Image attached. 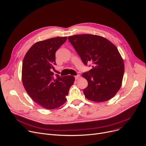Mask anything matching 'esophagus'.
<instances>
[{"mask_svg":"<svg viewBox=\"0 0 146 146\" xmlns=\"http://www.w3.org/2000/svg\"><path fill=\"white\" fill-rule=\"evenodd\" d=\"M74 77H75V79L76 80H78L80 78V75L79 74H77V76H75Z\"/></svg>","mask_w":146,"mask_h":146,"instance_id":"obj_1","label":"esophagus"}]
</instances>
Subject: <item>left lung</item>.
<instances>
[{"mask_svg": "<svg viewBox=\"0 0 146 146\" xmlns=\"http://www.w3.org/2000/svg\"><path fill=\"white\" fill-rule=\"evenodd\" d=\"M84 65L90 62L92 69L83 73L88 82L83 90L86 98L103 102L115 96L121 86L124 72L122 57L107 38L94 35H77L68 37Z\"/></svg>", "mask_w": 146, "mask_h": 146, "instance_id": "left-lung-1", "label": "left lung"}]
</instances>
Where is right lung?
Listing matches in <instances>:
<instances>
[{
    "label": "right lung",
    "mask_w": 146,
    "mask_h": 146,
    "mask_svg": "<svg viewBox=\"0 0 146 146\" xmlns=\"http://www.w3.org/2000/svg\"><path fill=\"white\" fill-rule=\"evenodd\" d=\"M67 37H56L35 43L22 64V82L31 98L46 109L59 108L66 102L74 77L60 76L52 72L56 65L55 53Z\"/></svg>",
    "instance_id": "obj_1"
}]
</instances>
